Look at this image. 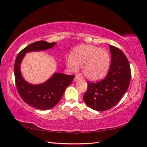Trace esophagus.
I'll return each mask as SVG.
<instances>
[{
	"instance_id": "1",
	"label": "esophagus",
	"mask_w": 147,
	"mask_h": 147,
	"mask_svg": "<svg viewBox=\"0 0 147 147\" xmlns=\"http://www.w3.org/2000/svg\"><path fill=\"white\" fill-rule=\"evenodd\" d=\"M81 80V79L80 78H79L78 76H75V78H74V81H80V80Z\"/></svg>"
}]
</instances>
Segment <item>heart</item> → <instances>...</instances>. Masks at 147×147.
<instances>
[{"label":"heart","mask_w":147,"mask_h":147,"mask_svg":"<svg viewBox=\"0 0 147 147\" xmlns=\"http://www.w3.org/2000/svg\"><path fill=\"white\" fill-rule=\"evenodd\" d=\"M111 56L105 49L91 45H82L71 51L66 65L70 69L77 71L81 67L82 73L90 81L103 78L109 69Z\"/></svg>","instance_id":"b5f03b06"}]
</instances>
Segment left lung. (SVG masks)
Returning a JSON list of instances; mask_svg holds the SVG:
<instances>
[{
    "mask_svg": "<svg viewBox=\"0 0 147 147\" xmlns=\"http://www.w3.org/2000/svg\"><path fill=\"white\" fill-rule=\"evenodd\" d=\"M111 62L104 80L96 83L88 82L83 96L84 102L92 109L104 111L111 109L121 99L129 88L131 71L129 61L119 48L109 45Z\"/></svg>",
    "mask_w": 147,
    "mask_h": 147,
    "instance_id": "8db88e82",
    "label": "left lung"
}]
</instances>
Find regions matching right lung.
Listing matches in <instances>:
<instances>
[{"instance_id":"obj_1","label":"right lung","mask_w":147,"mask_h":147,"mask_svg":"<svg viewBox=\"0 0 147 147\" xmlns=\"http://www.w3.org/2000/svg\"><path fill=\"white\" fill-rule=\"evenodd\" d=\"M56 44V42L48 43L43 40L36 41L24 48L18 54L15 61V80L18 94L29 106L41 110L50 109L58 103L74 76L56 73L42 84H31L22 77L20 64L27 53L46 50L53 48Z\"/></svg>"}]
</instances>
